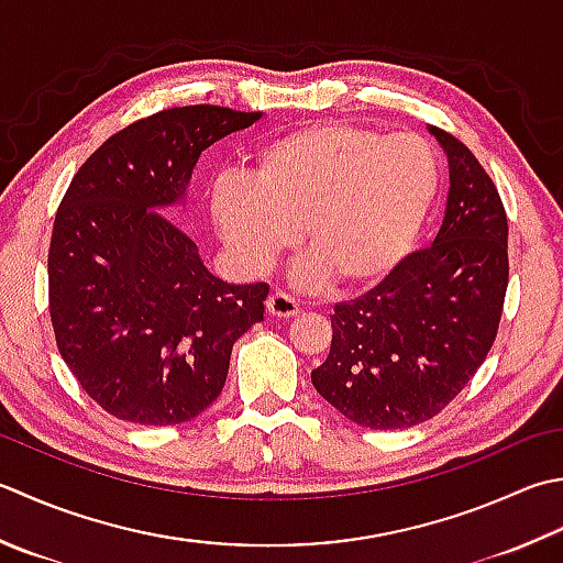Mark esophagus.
<instances>
[{
	"mask_svg": "<svg viewBox=\"0 0 563 563\" xmlns=\"http://www.w3.org/2000/svg\"><path fill=\"white\" fill-rule=\"evenodd\" d=\"M266 310H268V314H273V317L288 319V317H295L297 312H300V305H297L295 297L285 295V292H280V290H275V292L268 297V300H266Z\"/></svg>",
	"mask_w": 563,
	"mask_h": 563,
	"instance_id": "1",
	"label": "esophagus"
}]
</instances>
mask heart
Returning <instances> with one entry per match:
<instances>
[{
    "instance_id": "obj_1",
    "label": "heart",
    "mask_w": 563,
    "mask_h": 563,
    "mask_svg": "<svg viewBox=\"0 0 563 563\" xmlns=\"http://www.w3.org/2000/svg\"><path fill=\"white\" fill-rule=\"evenodd\" d=\"M434 153L417 136L322 121L275 136L251 180L212 192L217 234L261 273L297 244L336 290H366L400 266L434 205Z\"/></svg>"
}]
</instances>
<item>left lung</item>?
Listing matches in <instances>:
<instances>
[{
  "instance_id": "8db88e82",
  "label": "left lung",
  "mask_w": 563,
  "mask_h": 563,
  "mask_svg": "<svg viewBox=\"0 0 563 563\" xmlns=\"http://www.w3.org/2000/svg\"><path fill=\"white\" fill-rule=\"evenodd\" d=\"M449 197L432 246L332 314V349L312 371L322 398L371 429L432 420L476 376L508 290V217L490 175L446 131Z\"/></svg>"
}]
</instances>
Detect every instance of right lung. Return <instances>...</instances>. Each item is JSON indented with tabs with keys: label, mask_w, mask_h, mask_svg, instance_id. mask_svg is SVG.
<instances>
[{
	"label": "right lung",
	"mask_w": 563,
	"mask_h": 563,
	"mask_svg": "<svg viewBox=\"0 0 563 563\" xmlns=\"http://www.w3.org/2000/svg\"><path fill=\"white\" fill-rule=\"evenodd\" d=\"M261 112L163 109L109 136L65 192L48 251V302L63 361L117 420L190 422L224 388L234 341L263 322L266 283L214 278L165 217L202 151Z\"/></svg>",
	"instance_id": "obj_1"
}]
</instances>
